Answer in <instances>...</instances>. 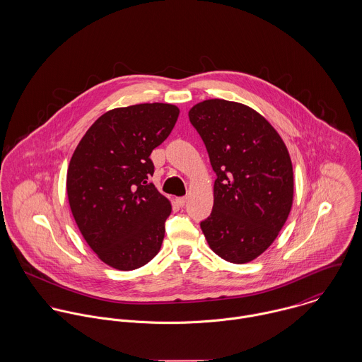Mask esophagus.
<instances>
[{
	"mask_svg": "<svg viewBox=\"0 0 362 362\" xmlns=\"http://www.w3.org/2000/svg\"><path fill=\"white\" fill-rule=\"evenodd\" d=\"M175 204H177L178 206H184V205L187 204V198H177V199H175Z\"/></svg>",
	"mask_w": 362,
	"mask_h": 362,
	"instance_id": "esophagus-1",
	"label": "esophagus"
}]
</instances>
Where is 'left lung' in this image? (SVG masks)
Wrapping results in <instances>:
<instances>
[{
  "label": "left lung",
  "instance_id": "8db88e82",
  "mask_svg": "<svg viewBox=\"0 0 362 362\" xmlns=\"http://www.w3.org/2000/svg\"><path fill=\"white\" fill-rule=\"evenodd\" d=\"M188 115L217 175L213 210L201 228L216 255L248 263L273 244L293 206L288 149L272 124L245 104L210 99Z\"/></svg>",
  "mask_w": 362,
  "mask_h": 362
}]
</instances>
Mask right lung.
<instances>
[{
    "instance_id": "add662e5",
    "label": "right lung",
    "mask_w": 362,
    "mask_h": 362,
    "mask_svg": "<svg viewBox=\"0 0 362 362\" xmlns=\"http://www.w3.org/2000/svg\"><path fill=\"white\" fill-rule=\"evenodd\" d=\"M180 108L144 103L112 108L86 131L66 173L75 223L105 264L135 270L158 254L170 201L149 182L152 151L173 131Z\"/></svg>"
}]
</instances>
